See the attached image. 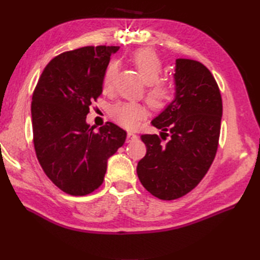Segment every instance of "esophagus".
I'll return each mask as SVG.
<instances>
[{
	"label": "esophagus",
	"instance_id": "esophagus-1",
	"mask_svg": "<svg viewBox=\"0 0 260 260\" xmlns=\"http://www.w3.org/2000/svg\"><path fill=\"white\" fill-rule=\"evenodd\" d=\"M137 139V135L134 133V132H128L127 133V142H132Z\"/></svg>",
	"mask_w": 260,
	"mask_h": 260
}]
</instances>
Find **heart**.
Listing matches in <instances>:
<instances>
[{"instance_id":"obj_1","label":"heart","mask_w":260,"mask_h":260,"mask_svg":"<svg viewBox=\"0 0 260 260\" xmlns=\"http://www.w3.org/2000/svg\"><path fill=\"white\" fill-rule=\"evenodd\" d=\"M133 62L143 81L146 85H150L147 91L148 103L154 108H164L172 101L173 90L169 85L157 81L163 71L161 60L153 51L148 49H142L134 53ZM116 75H117V64L113 61L108 64L105 71L103 80L104 91L110 90ZM109 114L110 117L118 125L125 128H133L139 123V120L146 115V109L139 103L121 102L114 105L110 108Z\"/></svg>"}]
</instances>
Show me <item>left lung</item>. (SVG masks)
<instances>
[{
	"label": "left lung",
	"instance_id": "left-lung-1",
	"mask_svg": "<svg viewBox=\"0 0 260 260\" xmlns=\"http://www.w3.org/2000/svg\"><path fill=\"white\" fill-rule=\"evenodd\" d=\"M174 81V101L152 120L161 137L141 136L146 154L136 169L143 186L161 200H175L200 183L217 153L221 125V93L206 66L176 59Z\"/></svg>",
	"mask_w": 260,
	"mask_h": 260
}]
</instances>
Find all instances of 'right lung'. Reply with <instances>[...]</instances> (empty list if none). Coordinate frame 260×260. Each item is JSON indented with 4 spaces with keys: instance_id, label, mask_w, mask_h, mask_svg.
Wrapping results in <instances>:
<instances>
[{
    "instance_id": "add662e5",
    "label": "right lung",
    "mask_w": 260,
    "mask_h": 260,
    "mask_svg": "<svg viewBox=\"0 0 260 260\" xmlns=\"http://www.w3.org/2000/svg\"><path fill=\"white\" fill-rule=\"evenodd\" d=\"M119 47H82L47 64L32 95L33 144L41 168L60 190L87 196L103 184L107 159L123 146L126 132L110 121L86 123L101 96L105 71Z\"/></svg>"
}]
</instances>
